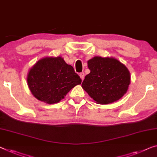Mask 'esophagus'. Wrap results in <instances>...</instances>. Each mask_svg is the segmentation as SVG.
Listing matches in <instances>:
<instances>
[{"instance_id": "1", "label": "esophagus", "mask_w": 157, "mask_h": 157, "mask_svg": "<svg viewBox=\"0 0 157 157\" xmlns=\"http://www.w3.org/2000/svg\"><path fill=\"white\" fill-rule=\"evenodd\" d=\"M79 75L80 77L82 80H83L84 78H85V73H84V72H81V73H79Z\"/></svg>"}]
</instances>
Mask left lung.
Wrapping results in <instances>:
<instances>
[{
    "label": "left lung",
    "instance_id": "obj_1",
    "mask_svg": "<svg viewBox=\"0 0 157 157\" xmlns=\"http://www.w3.org/2000/svg\"><path fill=\"white\" fill-rule=\"evenodd\" d=\"M90 72L82 83V87L99 104L116 102L126 94L130 84L127 67L113 57L94 56L87 61Z\"/></svg>",
    "mask_w": 157,
    "mask_h": 157
}]
</instances>
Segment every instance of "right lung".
I'll list each match as a JSON object with an SVG mask.
<instances>
[{"label":"right lung","instance_id":"1","mask_svg":"<svg viewBox=\"0 0 157 157\" xmlns=\"http://www.w3.org/2000/svg\"><path fill=\"white\" fill-rule=\"evenodd\" d=\"M27 81L34 97L48 104L60 102L82 82L72 65L60 56L39 60L29 70Z\"/></svg>","mask_w":157,"mask_h":157}]
</instances>
